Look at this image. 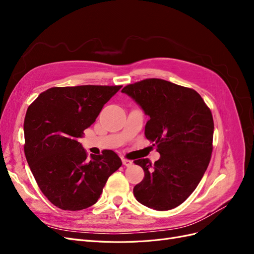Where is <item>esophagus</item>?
I'll list each match as a JSON object with an SVG mask.
<instances>
[{
	"label": "esophagus",
	"instance_id": "34e87169",
	"mask_svg": "<svg viewBox=\"0 0 254 254\" xmlns=\"http://www.w3.org/2000/svg\"><path fill=\"white\" fill-rule=\"evenodd\" d=\"M122 163H123V165H125V166H131L132 165V161L123 158L122 159Z\"/></svg>",
	"mask_w": 254,
	"mask_h": 254
}]
</instances>
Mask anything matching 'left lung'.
<instances>
[{
	"label": "left lung",
	"mask_w": 254,
	"mask_h": 254,
	"mask_svg": "<svg viewBox=\"0 0 254 254\" xmlns=\"http://www.w3.org/2000/svg\"><path fill=\"white\" fill-rule=\"evenodd\" d=\"M149 120L145 136L157 145L160 159L135 160L145 173L133 189L136 200L157 211L180 205L193 193L210 163L214 123L211 110L193 89L158 78L122 90Z\"/></svg>",
	"instance_id": "left-lung-1"
}]
</instances>
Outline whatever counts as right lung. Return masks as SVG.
Instances as JSON below:
<instances>
[{
    "instance_id": "right-lung-1",
    "label": "right lung",
    "mask_w": 254,
    "mask_h": 254,
    "mask_svg": "<svg viewBox=\"0 0 254 254\" xmlns=\"http://www.w3.org/2000/svg\"><path fill=\"white\" fill-rule=\"evenodd\" d=\"M121 88L55 87L28 107L24 120L27 163L44 196L61 210L93 205L107 180L122 165L112 150L87 158L78 142Z\"/></svg>"
}]
</instances>
